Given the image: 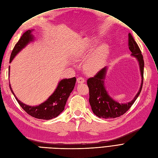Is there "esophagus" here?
Returning a JSON list of instances; mask_svg holds the SVG:
<instances>
[{
    "label": "esophagus",
    "mask_w": 158,
    "mask_h": 158,
    "mask_svg": "<svg viewBox=\"0 0 158 158\" xmlns=\"http://www.w3.org/2000/svg\"><path fill=\"white\" fill-rule=\"evenodd\" d=\"M77 82L79 84H82L85 82V79L83 77H78L77 78Z\"/></svg>",
    "instance_id": "obj_1"
}]
</instances>
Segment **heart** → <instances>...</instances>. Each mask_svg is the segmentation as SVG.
I'll return each mask as SVG.
<instances>
[{"mask_svg": "<svg viewBox=\"0 0 158 158\" xmlns=\"http://www.w3.org/2000/svg\"><path fill=\"white\" fill-rule=\"evenodd\" d=\"M108 53V46L104 44L98 46L91 53L89 57L87 52L85 50H83L78 54L77 58L85 59L89 57L84 64V69L87 73L94 74L97 73L102 67Z\"/></svg>", "mask_w": 158, "mask_h": 158, "instance_id": "b5f03b06", "label": "heart"}]
</instances>
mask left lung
I'll use <instances>...</instances> for the list:
<instances>
[{"mask_svg":"<svg viewBox=\"0 0 158 158\" xmlns=\"http://www.w3.org/2000/svg\"><path fill=\"white\" fill-rule=\"evenodd\" d=\"M128 46L131 52V56L137 58L139 62L141 77V84L139 91L133 99L127 103H119L108 95L105 87V79L107 67H105L98 72L95 77L87 80L89 91V102L91 110L97 116L102 118H115L126 113L139 97L143 84L144 59L140 48L131 33L128 35Z\"/></svg>","mask_w":158,"mask_h":158,"instance_id":"8db88e82","label":"left lung"}]
</instances>
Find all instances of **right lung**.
I'll return each mask as SVG.
<instances>
[{
  "label": "right lung",
  "mask_w": 158,
  "mask_h": 158,
  "mask_svg": "<svg viewBox=\"0 0 158 158\" xmlns=\"http://www.w3.org/2000/svg\"><path fill=\"white\" fill-rule=\"evenodd\" d=\"M32 30H28L23 34L13 49L10 58V63L12 62L13 59L17 54L23 49L31 42L33 41L34 36L31 34ZM10 70V66H9ZM10 73V72H9ZM77 78L75 77L63 79L59 81L56 90L54 91L48 99L39 106H29L21 102L16 96L11 88L10 82V88L14 95L16 101L21 108L32 117L41 119H51L56 118L64 109L70 94L73 91Z\"/></svg>",
  "instance_id": "add662e5"
}]
</instances>
